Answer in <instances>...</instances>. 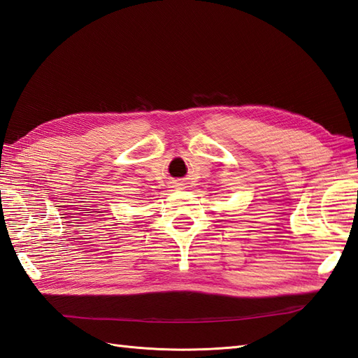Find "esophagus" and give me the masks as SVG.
Returning <instances> with one entry per match:
<instances>
[{"instance_id": "esophagus-1", "label": "esophagus", "mask_w": 358, "mask_h": 358, "mask_svg": "<svg viewBox=\"0 0 358 358\" xmlns=\"http://www.w3.org/2000/svg\"><path fill=\"white\" fill-rule=\"evenodd\" d=\"M179 185H182V184H179Z\"/></svg>"}]
</instances>
